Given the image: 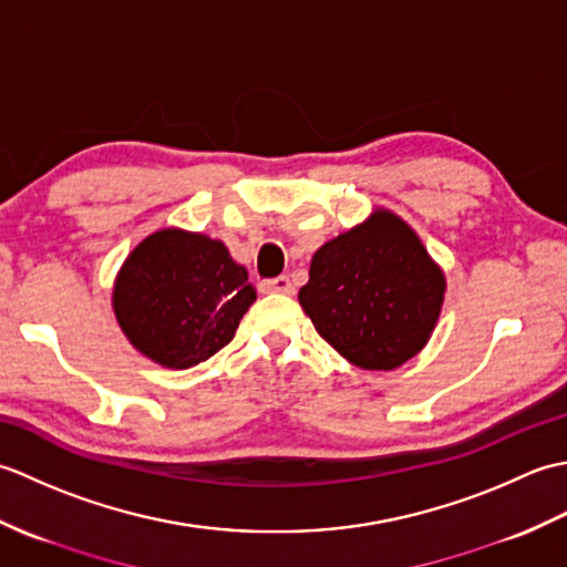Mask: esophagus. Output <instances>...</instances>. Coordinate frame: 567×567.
<instances>
[{
    "instance_id": "obj_1",
    "label": "esophagus",
    "mask_w": 567,
    "mask_h": 567,
    "mask_svg": "<svg viewBox=\"0 0 567 567\" xmlns=\"http://www.w3.org/2000/svg\"><path fill=\"white\" fill-rule=\"evenodd\" d=\"M260 290L262 292H277V295H292V280L287 275H277V277H270V280H262L260 282Z\"/></svg>"
}]
</instances>
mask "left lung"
<instances>
[{"label":"left lung","instance_id":"obj_1","mask_svg":"<svg viewBox=\"0 0 567 567\" xmlns=\"http://www.w3.org/2000/svg\"><path fill=\"white\" fill-rule=\"evenodd\" d=\"M443 292V272L412 228L375 212L315 252L299 305L353 365L392 370L426 346Z\"/></svg>","mask_w":567,"mask_h":567}]
</instances>
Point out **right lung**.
I'll return each mask as SVG.
<instances>
[{"mask_svg":"<svg viewBox=\"0 0 567 567\" xmlns=\"http://www.w3.org/2000/svg\"><path fill=\"white\" fill-rule=\"evenodd\" d=\"M256 290L221 240L165 228L131 252L114 287L128 341L165 368L185 370L231 343Z\"/></svg>","mask_w":567,"mask_h":567,"instance_id":"add662e5","label":"right lung"}]
</instances>
